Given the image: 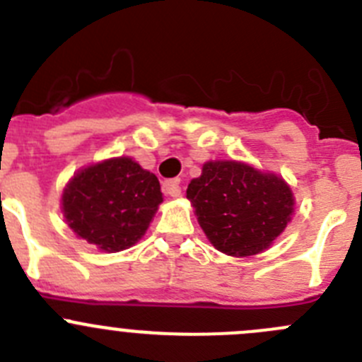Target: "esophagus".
<instances>
[{"label":"esophagus","mask_w":362,"mask_h":362,"mask_svg":"<svg viewBox=\"0 0 362 362\" xmlns=\"http://www.w3.org/2000/svg\"><path fill=\"white\" fill-rule=\"evenodd\" d=\"M163 191L166 196H171V198H178L182 194L180 187V178H173V180H166L163 184Z\"/></svg>","instance_id":"obj_1"}]
</instances>
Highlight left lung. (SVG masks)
Returning a JSON list of instances; mask_svg holds the SVG:
<instances>
[{"mask_svg": "<svg viewBox=\"0 0 362 362\" xmlns=\"http://www.w3.org/2000/svg\"><path fill=\"white\" fill-rule=\"evenodd\" d=\"M187 199L206 238L228 256L258 255L292 221L296 198L285 178L240 160H209Z\"/></svg>", "mask_w": 362, "mask_h": 362, "instance_id": "obj_1", "label": "left lung"}]
</instances>
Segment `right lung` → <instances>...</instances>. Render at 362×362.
Instances as JSON below:
<instances>
[{
  "mask_svg": "<svg viewBox=\"0 0 362 362\" xmlns=\"http://www.w3.org/2000/svg\"><path fill=\"white\" fill-rule=\"evenodd\" d=\"M160 203L156 175L131 157H113L74 173L63 189L62 212L77 237L118 252L146 233Z\"/></svg>",
  "mask_w": 362,
  "mask_h": 362,
  "instance_id": "add662e5",
  "label": "right lung"
}]
</instances>
